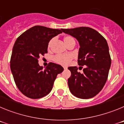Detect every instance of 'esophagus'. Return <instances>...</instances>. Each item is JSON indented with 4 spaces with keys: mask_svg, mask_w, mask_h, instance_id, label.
Returning <instances> with one entry per match:
<instances>
[{
    "mask_svg": "<svg viewBox=\"0 0 124 124\" xmlns=\"http://www.w3.org/2000/svg\"><path fill=\"white\" fill-rule=\"evenodd\" d=\"M63 68H64V70H66V69H67V67H66V66H63Z\"/></svg>",
    "mask_w": 124,
    "mask_h": 124,
    "instance_id": "1",
    "label": "esophagus"
}]
</instances>
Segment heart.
Returning a JSON list of instances; mask_svg holds the SVG:
<instances>
[{
  "label": "heart",
  "instance_id": "1",
  "mask_svg": "<svg viewBox=\"0 0 124 124\" xmlns=\"http://www.w3.org/2000/svg\"><path fill=\"white\" fill-rule=\"evenodd\" d=\"M54 38H52L51 40H50V41L48 43V48H50L52 45L54 41ZM64 41L65 42V43L68 46L72 42H74V40L73 37H70V36H65L64 37ZM73 56L71 54H56V55L54 56L53 57V61L56 63H58V64H62V65H67L69 63H70V61H71L72 59H73Z\"/></svg>",
  "mask_w": 124,
  "mask_h": 124
}]
</instances>
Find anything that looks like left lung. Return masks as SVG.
Returning <instances> with one entry per match:
<instances>
[{"mask_svg":"<svg viewBox=\"0 0 124 124\" xmlns=\"http://www.w3.org/2000/svg\"><path fill=\"white\" fill-rule=\"evenodd\" d=\"M62 31L77 39L80 46L78 63L85 66L83 74L78 72L76 66L68 68L71 73L68 79L70 91L81 99L94 97L106 84L111 64L107 41L98 31L89 27L62 29Z\"/></svg>","mask_w":124,"mask_h":124,"instance_id":"left-lung-1","label":"left lung"}]
</instances>
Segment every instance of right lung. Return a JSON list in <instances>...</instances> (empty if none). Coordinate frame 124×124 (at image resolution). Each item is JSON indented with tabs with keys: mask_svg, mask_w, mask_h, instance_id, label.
I'll return each mask as SVG.
<instances>
[{
	"mask_svg": "<svg viewBox=\"0 0 124 124\" xmlns=\"http://www.w3.org/2000/svg\"><path fill=\"white\" fill-rule=\"evenodd\" d=\"M62 33L37 25L18 37L13 47L10 69L20 91L31 99H40L51 91L57 75L64 70L61 65L50 63L45 70L38 64L40 56L48 53L51 38Z\"/></svg>",
	"mask_w": 124,
	"mask_h": 124,
	"instance_id": "add662e5",
	"label": "right lung"
}]
</instances>
